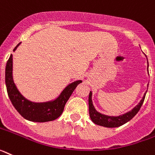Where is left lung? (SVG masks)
Instances as JSON below:
<instances>
[{
    "mask_svg": "<svg viewBox=\"0 0 155 155\" xmlns=\"http://www.w3.org/2000/svg\"><path fill=\"white\" fill-rule=\"evenodd\" d=\"M145 99V95L141 100L140 103L133 108L131 111L123 114V115L118 116V117H110V116L104 115L102 114L99 113L95 110L94 106L92 105V92H90L89 96H88V105H89V115H90L92 121L95 124L98 125H101V126L107 127V128H115V127H119L121 125H124L131 119L133 118L136 114L139 112L141 106L143 105Z\"/></svg>",
    "mask_w": 155,
    "mask_h": 155,
    "instance_id": "left-lung-1",
    "label": "left lung"
}]
</instances>
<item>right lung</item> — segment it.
Masks as SVG:
<instances>
[{"instance_id": "add662e5", "label": "right lung", "mask_w": 155, "mask_h": 155, "mask_svg": "<svg viewBox=\"0 0 155 155\" xmlns=\"http://www.w3.org/2000/svg\"><path fill=\"white\" fill-rule=\"evenodd\" d=\"M20 43L17 45L14 50ZM81 81H77L69 84L65 88L59 98L52 102L48 103H33L26 100L19 93L18 89L15 85L12 80V55H10L7 61L6 68H5V83L7 87L8 95L11 100L12 104L17 111L20 114L22 117L28 121H35V122H46L55 120L61 115L64 107L67 104V100L71 97V94L74 91L76 87Z\"/></svg>"}]
</instances>
